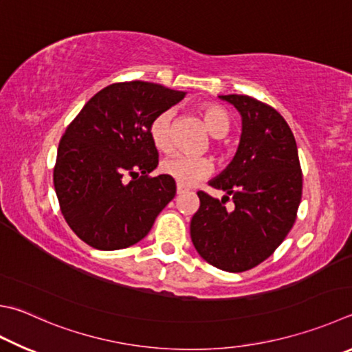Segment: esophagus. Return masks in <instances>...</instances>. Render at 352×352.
Segmentation results:
<instances>
[{"label": "esophagus", "instance_id": "1", "mask_svg": "<svg viewBox=\"0 0 352 352\" xmlns=\"http://www.w3.org/2000/svg\"><path fill=\"white\" fill-rule=\"evenodd\" d=\"M184 192H188V189L178 184V186H177V195H182V194H184Z\"/></svg>", "mask_w": 352, "mask_h": 352}]
</instances>
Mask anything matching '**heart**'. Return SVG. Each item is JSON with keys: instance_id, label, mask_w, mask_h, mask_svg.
<instances>
[{"instance_id": "heart-1", "label": "heart", "mask_w": 352, "mask_h": 352, "mask_svg": "<svg viewBox=\"0 0 352 352\" xmlns=\"http://www.w3.org/2000/svg\"><path fill=\"white\" fill-rule=\"evenodd\" d=\"M206 129L214 138H223L231 129L228 113L217 104H203L200 107ZM174 121V111L166 109L157 113L149 124V137L158 151L170 149V129ZM160 169L180 186H192L212 172V163L208 158H192L186 155H172L162 162Z\"/></svg>"}]
</instances>
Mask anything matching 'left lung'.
I'll use <instances>...</instances> for the list:
<instances>
[{
    "mask_svg": "<svg viewBox=\"0 0 352 352\" xmlns=\"http://www.w3.org/2000/svg\"><path fill=\"white\" fill-rule=\"evenodd\" d=\"M241 115L239 149L209 184L225 190L219 200L198 190L200 208L190 220L197 252L219 270H252L280 246L297 219L303 178L291 127L274 107L248 95H219ZM231 195L234 209L224 203Z\"/></svg>",
    "mask_w": 352,
    "mask_h": 352,
    "instance_id": "left-lung-1",
    "label": "left lung"
}]
</instances>
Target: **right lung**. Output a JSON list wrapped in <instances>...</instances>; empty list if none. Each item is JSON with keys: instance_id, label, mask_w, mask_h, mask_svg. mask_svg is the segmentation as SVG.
Masks as SVG:
<instances>
[{"instance_id": "1", "label": "right lung", "mask_w": 352, "mask_h": 352, "mask_svg": "<svg viewBox=\"0 0 352 352\" xmlns=\"http://www.w3.org/2000/svg\"><path fill=\"white\" fill-rule=\"evenodd\" d=\"M184 95L148 81L115 82L67 126L54 186L67 225L89 246L115 251L135 245L175 197L170 177H149L158 166L149 124Z\"/></svg>"}]
</instances>
